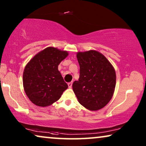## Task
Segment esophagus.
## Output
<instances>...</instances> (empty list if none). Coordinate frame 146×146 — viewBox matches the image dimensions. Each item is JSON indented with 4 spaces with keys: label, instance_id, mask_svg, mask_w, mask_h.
Listing matches in <instances>:
<instances>
[{
    "label": "esophagus",
    "instance_id": "obj_1",
    "mask_svg": "<svg viewBox=\"0 0 146 146\" xmlns=\"http://www.w3.org/2000/svg\"><path fill=\"white\" fill-rule=\"evenodd\" d=\"M68 87L69 88H72V82L68 83Z\"/></svg>",
    "mask_w": 146,
    "mask_h": 146
}]
</instances>
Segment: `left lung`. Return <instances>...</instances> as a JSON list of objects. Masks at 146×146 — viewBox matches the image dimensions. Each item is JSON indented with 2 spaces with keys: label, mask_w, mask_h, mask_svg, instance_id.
Instances as JSON below:
<instances>
[{
  "label": "left lung",
  "mask_w": 146,
  "mask_h": 146,
  "mask_svg": "<svg viewBox=\"0 0 146 146\" xmlns=\"http://www.w3.org/2000/svg\"><path fill=\"white\" fill-rule=\"evenodd\" d=\"M80 77L73 91L81 105L92 111L102 108L110 101L115 90V70L103 54L96 50L78 52Z\"/></svg>",
  "instance_id": "8db88e82"
}]
</instances>
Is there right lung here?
Here are the masks:
<instances>
[{
	"mask_svg": "<svg viewBox=\"0 0 146 146\" xmlns=\"http://www.w3.org/2000/svg\"><path fill=\"white\" fill-rule=\"evenodd\" d=\"M66 51L48 47L33 57L23 72L25 93L33 104L45 107L60 99L68 88L58 67L67 57Z\"/></svg>",
	"mask_w": 146,
	"mask_h": 146,
	"instance_id": "1",
	"label": "right lung"
}]
</instances>
